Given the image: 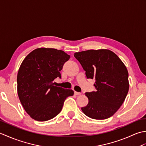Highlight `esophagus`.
Listing matches in <instances>:
<instances>
[{
    "label": "esophagus",
    "instance_id": "obj_1",
    "mask_svg": "<svg viewBox=\"0 0 146 146\" xmlns=\"http://www.w3.org/2000/svg\"><path fill=\"white\" fill-rule=\"evenodd\" d=\"M82 94L81 92H75V95H80Z\"/></svg>",
    "mask_w": 146,
    "mask_h": 146
}]
</instances>
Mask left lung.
Listing matches in <instances>:
<instances>
[{"label": "left lung", "mask_w": 146, "mask_h": 146, "mask_svg": "<svg viewBox=\"0 0 146 146\" xmlns=\"http://www.w3.org/2000/svg\"><path fill=\"white\" fill-rule=\"evenodd\" d=\"M74 56L86 71L88 79H95V92H86L88 104L82 110L97 120L111 117L119 110L129 88V73L118 56L108 49L75 52Z\"/></svg>", "instance_id": "1"}]
</instances>
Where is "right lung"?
I'll use <instances>...</instances> for the list:
<instances>
[{"label": "right lung", "mask_w": 146, "mask_h": 146, "mask_svg": "<svg viewBox=\"0 0 146 146\" xmlns=\"http://www.w3.org/2000/svg\"><path fill=\"white\" fill-rule=\"evenodd\" d=\"M70 56L53 48L36 49L27 56L17 73V94L24 110L37 121L49 120L60 113L72 90L54 85Z\"/></svg>", "instance_id": "obj_1"}]
</instances>
